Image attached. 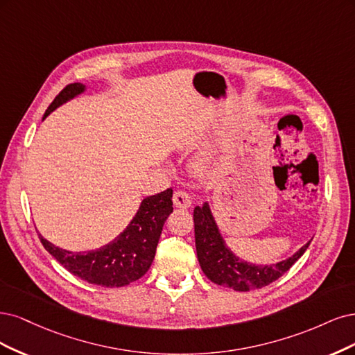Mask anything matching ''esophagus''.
Masks as SVG:
<instances>
[{"label":"esophagus","instance_id":"1","mask_svg":"<svg viewBox=\"0 0 355 355\" xmlns=\"http://www.w3.org/2000/svg\"><path fill=\"white\" fill-rule=\"evenodd\" d=\"M173 202L175 205V208H180V209H187L191 207V198L187 191H181V190L175 191L173 196Z\"/></svg>","mask_w":355,"mask_h":355}]
</instances>
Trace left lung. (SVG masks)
Segmentation results:
<instances>
[{
  "instance_id": "obj_1",
  "label": "left lung",
  "mask_w": 355,
  "mask_h": 355,
  "mask_svg": "<svg viewBox=\"0 0 355 355\" xmlns=\"http://www.w3.org/2000/svg\"><path fill=\"white\" fill-rule=\"evenodd\" d=\"M193 221L198 259L205 276L216 284L239 292L261 289L276 282L304 255L306 248L310 246V242H308L295 255L277 262V264L255 266L239 259L225 246L207 202L203 203V207L194 208Z\"/></svg>"
}]
</instances>
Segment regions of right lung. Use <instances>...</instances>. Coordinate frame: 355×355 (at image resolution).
<instances>
[{"label": "right lung", "instance_id": "obj_1", "mask_svg": "<svg viewBox=\"0 0 355 355\" xmlns=\"http://www.w3.org/2000/svg\"><path fill=\"white\" fill-rule=\"evenodd\" d=\"M84 89L85 85L79 83L66 85L45 110L42 119L67 100L84 93ZM171 212L173 189L148 196L141 202L128 227L113 242L88 252H71L38 236L42 246L73 276L103 288H122L143 277L150 268L162 227Z\"/></svg>", "mask_w": 355, "mask_h": 355}]
</instances>
